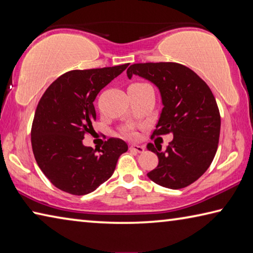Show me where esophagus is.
Returning <instances> with one entry per match:
<instances>
[{
    "mask_svg": "<svg viewBox=\"0 0 253 253\" xmlns=\"http://www.w3.org/2000/svg\"><path fill=\"white\" fill-rule=\"evenodd\" d=\"M129 149L131 152H135V153H144L145 151V148L143 146H139V145H131Z\"/></svg>",
    "mask_w": 253,
    "mask_h": 253,
    "instance_id": "34e87169",
    "label": "esophagus"
}]
</instances>
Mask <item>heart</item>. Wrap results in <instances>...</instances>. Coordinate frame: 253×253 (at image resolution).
<instances>
[{
    "label": "heart",
    "mask_w": 253,
    "mask_h": 253,
    "mask_svg": "<svg viewBox=\"0 0 253 253\" xmlns=\"http://www.w3.org/2000/svg\"><path fill=\"white\" fill-rule=\"evenodd\" d=\"M134 84L145 85V84ZM123 135L128 137V138H135V137H136V132H135L134 129H131V128H125V129L123 130Z\"/></svg>",
    "instance_id": "obj_1"
}]
</instances>
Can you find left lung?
Segmentation results:
<instances>
[{"label":"left lung","mask_w":253,"mask_h":253,"mask_svg":"<svg viewBox=\"0 0 253 253\" xmlns=\"http://www.w3.org/2000/svg\"><path fill=\"white\" fill-rule=\"evenodd\" d=\"M140 76L155 84L163 107L153 137L173 135L164 152L148 143L158 165L147 176L158 185L178 190L207 172L215 156L220 138L219 107L209 85L190 68L176 62L134 63L128 78Z\"/></svg>","instance_id":"1"}]
</instances>
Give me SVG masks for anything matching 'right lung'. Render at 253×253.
<instances>
[{"label": "right lung", "instance_id": "add662e5", "mask_svg": "<svg viewBox=\"0 0 253 253\" xmlns=\"http://www.w3.org/2000/svg\"><path fill=\"white\" fill-rule=\"evenodd\" d=\"M128 66L68 71L41 97L31 128L32 151L42 173L59 190L74 195L95 191L127 152V144L115 137L96 149L83 139L96 121L97 95Z\"/></svg>", "mask_w": 253, "mask_h": 253}]
</instances>
